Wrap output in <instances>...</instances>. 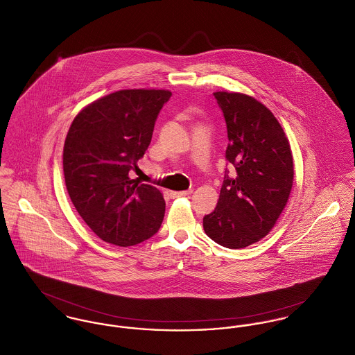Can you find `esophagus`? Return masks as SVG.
Listing matches in <instances>:
<instances>
[{"label": "esophagus", "mask_w": 355, "mask_h": 355, "mask_svg": "<svg viewBox=\"0 0 355 355\" xmlns=\"http://www.w3.org/2000/svg\"><path fill=\"white\" fill-rule=\"evenodd\" d=\"M191 193H193L191 189H189V191H170V196H171L173 198H175V197H187V196H189Z\"/></svg>", "instance_id": "esophagus-1"}]
</instances>
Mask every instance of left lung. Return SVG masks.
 I'll return each mask as SVG.
<instances>
[{"label":"left lung","mask_w":355,"mask_h":355,"mask_svg":"<svg viewBox=\"0 0 355 355\" xmlns=\"http://www.w3.org/2000/svg\"><path fill=\"white\" fill-rule=\"evenodd\" d=\"M223 110L225 158L236 175H224L218 205L202 220L205 234L227 248H243L266 236L282 214L293 185L291 144L273 113L242 93H214Z\"/></svg>","instance_id":"left-lung-1"}]
</instances>
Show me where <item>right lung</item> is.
Here are the masks:
<instances>
[{
    "mask_svg": "<svg viewBox=\"0 0 355 355\" xmlns=\"http://www.w3.org/2000/svg\"><path fill=\"white\" fill-rule=\"evenodd\" d=\"M170 97L168 90H119L85 107L69 128L63 147L66 188L83 221L107 243L137 245L162 224V193L128 174L137 170Z\"/></svg>",
    "mask_w": 355,
    "mask_h": 355,
    "instance_id": "add662e5",
    "label": "right lung"
}]
</instances>
